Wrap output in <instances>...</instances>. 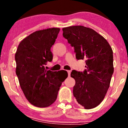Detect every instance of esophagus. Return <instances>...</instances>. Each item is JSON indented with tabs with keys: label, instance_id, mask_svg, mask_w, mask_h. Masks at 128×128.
<instances>
[{
	"label": "esophagus",
	"instance_id": "1",
	"mask_svg": "<svg viewBox=\"0 0 128 128\" xmlns=\"http://www.w3.org/2000/svg\"><path fill=\"white\" fill-rule=\"evenodd\" d=\"M67 72H68V77H70L71 71L70 70H67Z\"/></svg>",
	"mask_w": 128,
	"mask_h": 128
}]
</instances>
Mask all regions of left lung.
Masks as SVG:
<instances>
[{"label": "left lung", "mask_w": 128, "mask_h": 128, "mask_svg": "<svg viewBox=\"0 0 128 128\" xmlns=\"http://www.w3.org/2000/svg\"><path fill=\"white\" fill-rule=\"evenodd\" d=\"M62 36L74 47L77 60L86 59V70H72L75 80L73 95L86 110L96 107L103 101L113 74V51L107 40L94 30L83 26L62 28Z\"/></svg>", "instance_id": "8db88e82"}]
</instances>
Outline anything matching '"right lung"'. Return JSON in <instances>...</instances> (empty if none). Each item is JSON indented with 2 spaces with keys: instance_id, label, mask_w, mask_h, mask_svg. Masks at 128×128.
<instances>
[{
  "instance_id": "add662e5",
  "label": "right lung",
  "mask_w": 128,
  "mask_h": 128,
  "mask_svg": "<svg viewBox=\"0 0 128 128\" xmlns=\"http://www.w3.org/2000/svg\"><path fill=\"white\" fill-rule=\"evenodd\" d=\"M60 28L38 30L21 41L15 54L16 73L26 98L38 107L54 103L62 82L68 73L47 70L44 65L52 60L51 47L55 42Z\"/></svg>"
}]
</instances>
